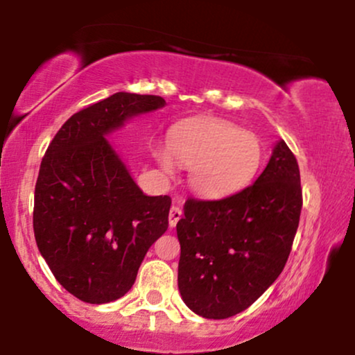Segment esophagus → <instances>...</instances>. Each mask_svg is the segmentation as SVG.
Instances as JSON below:
<instances>
[{"instance_id":"esophagus-1","label":"esophagus","mask_w":355,"mask_h":355,"mask_svg":"<svg viewBox=\"0 0 355 355\" xmlns=\"http://www.w3.org/2000/svg\"><path fill=\"white\" fill-rule=\"evenodd\" d=\"M182 218V210L178 209V207H172V209H170V214H168V223H170V227H173L177 225L178 223V220Z\"/></svg>"}]
</instances>
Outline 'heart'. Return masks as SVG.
I'll use <instances>...</instances> for the list:
<instances>
[{
    "mask_svg": "<svg viewBox=\"0 0 355 355\" xmlns=\"http://www.w3.org/2000/svg\"><path fill=\"white\" fill-rule=\"evenodd\" d=\"M153 155L165 172H172L173 160L190 168L191 189L220 198L252 183L262 165L263 145L232 121L205 118L175 126L168 148L155 146Z\"/></svg>",
    "mask_w": 355,
    "mask_h": 355,
    "instance_id": "heart-1",
    "label": "heart"
}]
</instances>
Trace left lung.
Here are the masks:
<instances>
[{"instance_id":"8db88e82","label":"left lung","mask_w":355,"mask_h":355,"mask_svg":"<svg viewBox=\"0 0 355 355\" xmlns=\"http://www.w3.org/2000/svg\"><path fill=\"white\" fill-rule=\"evenodd\" d=\"M302 210L295 155L285 141L255 183L220 200L189 198L178 220V291L205 319L245 311L275 282Z\"/></svg>"}]
</instances>
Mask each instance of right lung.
<instances>
[{"mask_svg": "<svg viewBox=\"0 0 355 355\" xmlns=\"http://www.w3.org/2000/svg\"><path fill=\"white\" fill-rule=\"evenodd\" d=\"M162 107V96L115 93L68 118L44 153L35 187L36 245L55 279L83 302L123 297L168 229L172 198L145 195L105 138Z\"/></svg>", "mask_w": 355, "mask_h": 355, "instance_id": "add662e5", "label": "right lung"}]
</instances>
